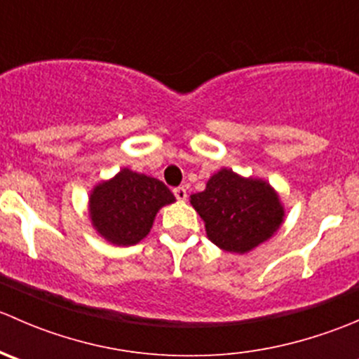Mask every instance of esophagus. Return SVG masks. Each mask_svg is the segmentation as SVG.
Listing matches in <instances>:
<instances>
[{"instance_id":"obj_1","label":"esophagus","mask_w":359,"mask_h":359,"mask_svg":"<svg viewBox=\"0 0 359 359\" xmlns=\"http://www.w3.org/2000/svg\"><path fill=\"white\" fill-rule=\"evenodd\" d=\"M173 194H175V198L179 201H186L187 200L186 187H175V189H173Z\"/></svg>"}]
</instances>
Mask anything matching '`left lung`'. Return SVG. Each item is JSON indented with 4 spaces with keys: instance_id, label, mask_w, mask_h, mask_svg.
I'll return each mask as SVG.
<instances>
[{
    "instance_id": "1",
    "label": "left lung",
    "mask_w": 359,
    "mask_h": 359,
    "mask_svg": "<svg viewBox=\"0 0 359 359\" xmlns=\"http://www.w3.org/2000/svg\"><path fill=\"white\" fill-rule=\"evenodd\" d=\"M208 240L231 253L252 252L276 234L285 220L280 194L269 182L220 168L205 191L191 194Z\"/></svg>"
}]
</instances>
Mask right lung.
<instances>
[{
	"label": "right lung",
	"mask_w": 359,
	"mask_h": 359,
	"mask_svg": "<svg viewBox=\"0 0 359 359\" xmlns=\"http://www.w3.org/2000/svg\"><path fill=\"white\" fill-rule=\"evenodd\" d=\"M173 201L175 196L161 180L121 168L112 179L93 187L88 213L93 229L104 240L132 247L149 234L159 208Z\"/></svg>",
	"instance_id": "1"
}]
</instances>
